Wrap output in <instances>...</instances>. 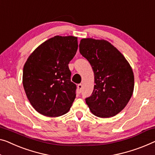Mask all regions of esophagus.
<instances>
[{"instance_id":"1","label":"esophagus","mask_w":155,"mask_h":155,"mask_svg":"<svg viewBox=\"0 0 155 155\" xmlns=\"http://www.w3.org/2000/svg\"><path fill=\"white\" fill-rule=\"evenodd\" d=\"M77 88H78V91L79 93H81L82 91V89H83V85L82 84H78L77 85Z\"/></svg>"}]
</instances>
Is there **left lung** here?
<instances>
[{
  "label": "left lung",
  "instance_id": "left-lung-1",
  "mask_svg": "<svg viewBox=\"0 0 155 155\" xmlns=\"http://www.w3.org/2000/svg\"><path fill=\"white\" fill-rule=\"evenodd\" d=\"M79 52L94 71L93 92L85 98L91 111L104 118L119 114L133 94L134 77L130 64L116 48L104 40L82 39Z\"/></svg>",
  "mask_w": 155,
  "mask_h": 155
}]
</instances>
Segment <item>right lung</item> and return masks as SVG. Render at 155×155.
Instances as JSON below:
<instances>
[{
  "label": "right lung",
  "instance_id": "obj_1",
  "mask_svg": "<svg viewBox=\"0 0 155 155\" xmlns=\"http://www.w3.org/2000/svg\"><path fill=\"white\" fill-rule=\"evenodd\" d=\"M78 48L77 38L55 36L41 44L27 59L23 85L33 107L40 114L58 117L69 111L77 85L68 64Z\"/></svg>",
  "mask_w": 155,
  "mask_h": 155
}]
</instances>
